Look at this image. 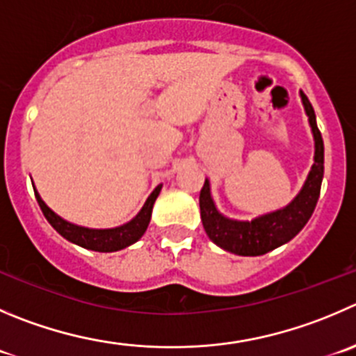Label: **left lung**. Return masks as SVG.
Segmentation results:
<instances>
[{
    "instance_id": "8db88e82",
    "label": "left lung",
    "mask_w": 356,
    "mask_h": 356,
    "mask_svg": "<svg viewBox=\"0 0 356 356\" xmlns=\"http://www.w3.org/2000/svg\"><path fill=\"white\" fill-rule=\"evenodd\" d=\"M304 108L309 117L311 131L314 136V164L311 168L302 191L286 208L267 213L252 222H239L220 215L209 194V181L206 180L199 194L201 220L208 238L220 248L236 255L257 257L285 245L296 238L316 208L323 180V140L316 125V115L306 94L300 92Z\"/></svg>"
}]
</instances>
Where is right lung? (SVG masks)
I'll use <instances>...</instances> for the list:
<instances>
[{"mask_svg":"<svg viewBox=\"0 0 356 356\" xmlns=\"http://www.w3.org/2000/svg\"><path fill=\"white\" fill-rule=\"evenodd\" d=\"M161 188L162 185H159V187L152 192L150 197L147 199L145 206L141 208V211L138 213L129 223H124V225L115 227V229H87V227L73 225V223L66 222V220H63L60 216H57L56 213L42 201V197H40L36 191L35 195L40 208H42L43 215L49 220L50 225H52L63 238H66L67 241L82 246V248L94 250V252H117V250H122L125 248V246L136 243L138 239L145 234L148 223H150L152 208H154V202L155 199H157Z\"/></svg>","mask_w":356,"mask_h":356,"instance_id":"obj_1","label":"right lung"}]
</instances>
